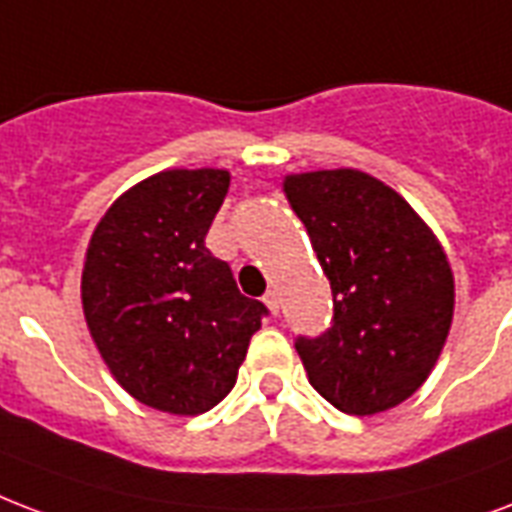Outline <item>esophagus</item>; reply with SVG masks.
<instances>
[{
	"mask_svg": "<svg viewBox=\"0 0 512 512\" xmlns=\"http://www.w3.org/2000/svg\"><path fill=\"white\" fill-rule=\"evenodd\" d=\"M263 303L268 306V311H271V314H279V303H282V300H279V292H276V290L265 292Z\"/></svg>",
	"mask_w": 512,
	"mask_h": 512,
	"instance_id": "obj_1",
	"label": "esophagus"
}]
</instances>
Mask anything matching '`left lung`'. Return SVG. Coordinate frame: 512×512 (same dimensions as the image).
I'll return each mask as SVG.
<instances>
[{
  "instance_id": "8db88e82",
  "label": "left lung",
  "mask_w": 512,
  "mask_h": 512,
  "mask_svg": "<svg viewBox=\"0 0 512 512\" xmlns=\"http://www.w3.org/2000/svg\"><path fill=\"white\" fill-rule=\"evenodd\" d=\"M282 187L333 290V327L295 343L308 381L351 416L389 411L427 381L446 346V249L403 195L360 169L287 174Z\"/></svg>"
}]
</instances>
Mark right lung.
<instances>
[{
  "instance_id": "1",
  "label": "right lung",
  "mask_w": 512,
  "mask_h": 512,
  "mask_svg": "<svg viewBox=\"0 0 512 512\" xmlns=\"http://www.w3.org/2000/svg\"><path fill=\"white\" fill-rule=\"evenodd\" d=\"M225 169H166L109 206L85 249V325L139 403L198 416L228 395L265 306L206 249L228 195Z\"/></svg>"
}]
</instances>
